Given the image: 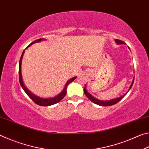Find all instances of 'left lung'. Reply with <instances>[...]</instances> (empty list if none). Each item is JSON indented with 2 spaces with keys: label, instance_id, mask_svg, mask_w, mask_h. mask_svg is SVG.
Masks as SVG:
<instances>
[{
  "label": "left lung",
  "instance_id": "left-lung-1",
  "mask_svg": "<svg viewBox=\"0 0 149 149\" xmlns=\"http://www.w3.org/2000/svg\"><path fill=\"white\" fill-rule=\"evenodd\" d=\"M115 41L118 44H125L123 41H121V40H119V39H115ZM133 82H134V78H133L132 84H131L130 87V89L128 90V91H129L131 88H132V85L133 84ZM84 91L85 93V94L86 95V96L88 97V99H89L91 101L93 102V103H95V104H97L100 105V106H102V107H108V106H112V105H114L115 104H116V103H118V102L120 101V100L125 97V95L127 94V92H128L127 91L125 95H123V96H122V97L117 98V99H112V100H99V99H97L96 98H94L91 95L89 94V93L87 91L86 85H85V87H84Z\"/></svg>",
  "mask_w": 149,
  "mask_h": 149
}]
</instances>
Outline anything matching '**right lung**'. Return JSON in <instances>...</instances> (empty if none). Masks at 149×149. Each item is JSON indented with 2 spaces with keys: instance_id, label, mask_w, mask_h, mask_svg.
I'll return each instance as SVG.
<instances>
[{
  "instance_id": "1",
  "label": "right lung",
  "mask_w": 149,
  "mask_h": 149,
  "mask_svg": "<svg viewBox=\"0 0 149 149\" xmlns=\"http://www.w3.org/2000/svg\"><path fill=\"white\" fill-rule=\"evenodd\" d=\"M42 40H43V39H37V40H35V41H34L33 42H32L31 44H29L28 46L26 47V49H27V47H29V46H31L32 44L35 43V42H40L41 41H42ZM24 51H25V50H24L23 52H22V54L21 57H20V60H19V81L20 85H21L22 87L23 88V89L24 90V91L26 92V94L28 95V97L33 100V101L35 103V104H38L39 106H43V107H47V106H50V105L54 104H56V103L60 102V100H61L63 99V98L65 97V95H66V89H67L68 85L70 84L71 82H72L73 81H74L77 77H74L72 78V79H70L66 83V84H65L64 90H63L58 95L56 96V97H54L53 98H50V99H42V98H40V97H37V96H35L33 94H32V93L30 92L29 90H27V88L25 87V85H24L23 81H22V73H21V64H22V57H23V55L24 54Z\"/></svg>"
}]
</instances>
